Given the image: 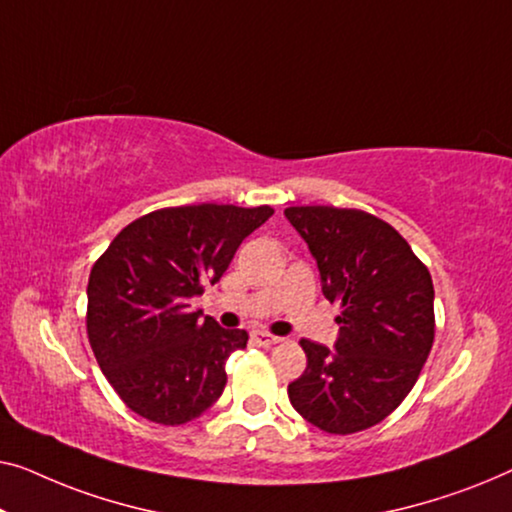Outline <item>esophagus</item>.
Instances as JSON below:
<instances>
[{
	"mask_svg": "<svg viewBox=\"0 0 512 512\" xmlns=\"http://www.w3.org/2000/svg\"><path fill=\"white\" fill-rule=\"evenodd\" d=\"M250 341L259 345V348H271V345H276L280 338L273 334H266V331H253V334H250Z\"/></svg>",
	"mask_w": 512,
	"mask_h": 512,
	"instance_id": "34e87169",
	"label": "esophagus"
}]
</instances>
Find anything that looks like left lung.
<instances>
[{"mask_svg": "<svg viewBox=\"0 0 512 512\" xmlns=\"http://www.w3.org/2000/svg\"><path fill=\"white\" fill-rule=\"evenodd\" d=\"M287 220L341 306L336 350L301 338L306 371L287 385L294 410L327 434L383 422L408 397L434 345V283L390 222L359 208L290 206Z\"/></svg>", "mask_w": 512, "mask_h": 512, "instance_id": "obj_1", "label": "left lung"}]
</instances>
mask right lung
<instances>
[{
	"instance_id": "1",
	"label": "right lung",
	"mask_w": 512,
	"mask_h": 512,
	"mask_svg": "<svg viewBox=\"0 0 512 512\" xmlns=\"http://www.w3.org/2000/svg\"><path fill=\"white\" fill-rule=\"evenodd\" d=\"M271 206H169L122 229L92 264L85 327L97 364L136 415L164 427L192 422L220 399L225 364L248 343L190 311L215 285Z\"/></svg>"
}]
</instances>
